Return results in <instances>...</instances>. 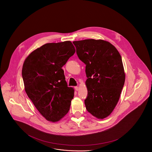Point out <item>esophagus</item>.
Here are the masks:
<instances>
[{
  "label": "esophagus",
  "mask_w": 152,
  "mask_h": 152,
  "mask_svg": "<svg viewBox=\"0 0 152 152\" xmlns=\"http://www.w3.org/2000/svg\"><path fill=\"white\" fill-rule=\"evenodd\" d=\"M75 89L76 91H78V90H79V87L75 86Z\"/></svg>",
  "instance_id": "34e87169"
}]
</instances>
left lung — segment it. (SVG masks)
<instances>
[{"instance_id":"left-lung-1","label":"left lung","mask_w":152,"mask_h":152,"mask_svg":"<svg viewBox=\"0 0 152 152\" xmlns=\"http://www.w3.org/2000/svg\"><path fill=\"white\" fill-rule=\"evenodd\" d=\"M73 43L80 60L86 64V108L96 118H105L115 107L124 85L125 74L121 56L106 40L90 39Z\"/></svg>"}]
</instances>
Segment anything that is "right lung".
<instances>
[{
	"label": "right lung",
	"mask_w": 152,
	"mask_h": 152,
	"mask_svg": "<svg viewBox=\"0 0 152 152\" xmlns=\"http://www.w3.org/2000/svg\"><path fill=\"white\" fill-rule=\"evenodd\" d=\"M75 52L72 42L46 43L24 60V90L41 115L50 122L59 121L70 110L74 90L68 87L62 67Z\"/></svg>",
	"instance_id": "obj_1"
}]
</instances>
